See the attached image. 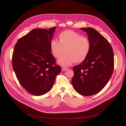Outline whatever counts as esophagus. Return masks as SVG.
Segmentation results:
<instances>
[{
    "instance_id": "obj_1",
    "label": "esophagus",
    "mask_w": 126,
    "mask_h": 126,
    "mask_svg": "<svg viewBox=\"0 0 126 126\" xmlns=\"http://www.w3.org/2000/svg\"><path fill=\"white\" fill-rule=\"evenodd\" d=\"M68 69V68H66V67H64V66H62V70L63 71H65V70H66Z\"/></svg>"
}]
</instances>
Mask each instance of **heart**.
<instances>
[{"instance_id":"1","label":"heart","mask_w":126,"mask_h":126,"mask_svg":"<svg viewBox=\"0 0 126 126\" xmlns=\"http://www.w3.org/2000/svg\"><path fill=\"white\" fill-rule=\"evenodd\" d=\"M59 41L52 39L50 43V48L53 56L58 58L64 51L65 54L58 61L62 66H69L74 62H83L89 56L91 50L90 40L85 36L71 30L65 31L59 35Z\"/></svg>"}]
</instances>
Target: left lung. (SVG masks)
Wrapping results in <instances>:
<instances>
[{"mask_svg": "<svg viewBox=\"0 0 126 126\" xmlns=\"http://www.w3.org/2000/svg\"><path fill=\"white\" fill-rule=\"evenodd\" d=\"M88 35L91 50L83 62L73 67L74 88L84 96L94 95L103 89L113 74L114 65L112 46L107 40L94 28H81Z\"/></svg>", "mask_w": 126, "mask_h": 126, "instance_id": "8db88e82", "label": "left lung"}]
</instances>
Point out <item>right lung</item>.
Instances as JSON below:
<instances>
[{
  "mask_svg": "<svg viewBox=\"0 0 126 126\" xmlns=\"http://www.w3.org/2000/svg\"><path fill=\"white\" fill-rule=\"evenodd\" d=\"M55 29H34L20 38L14 46L13 70L21 86L34 95L47 93L61 71L50 48Z\"/></svg>",
  "mask_w": 126,
  "mask_h": 126,
  "instance_id": "add662e5",
  "label": "right lung"
}]
</instances>
